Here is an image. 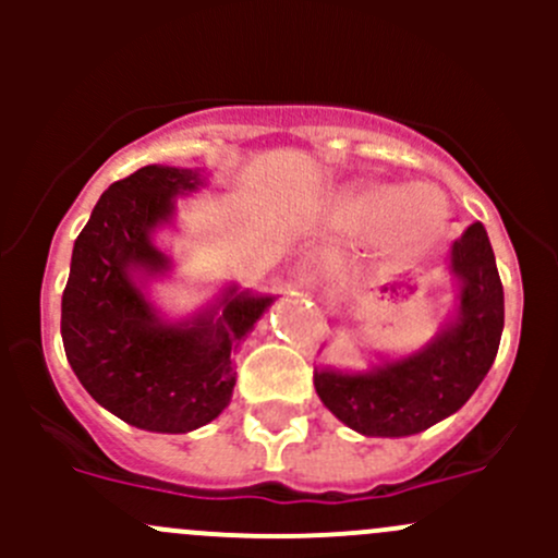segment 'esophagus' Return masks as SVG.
I'll list each match as a JSON object with an SVG mask.
<instances>
[{"mask_svg": "<svg viewBox=\"0 0 558 558\" xmlns=\"http://www.w3.org/2000/svg\"><path fill=\"white\" fill-rule=\"evenodd\" d=\"M329 269V256L320 247H313L300 258V278L305 286H318Z\"/></svg>", "mask_w": 558, "mask_h": 558, "instance_id": "obj_1", "label": "esophagus"}]
</instances>
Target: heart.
I'll use <instances>...</instances> for the list:
<instances>
[{"instance_id":"heart-1","label":"heart","mask_w":558,"mask_h":558,"mask_svg":"<svg viewBox=\"0 0 558 558\" xmlns=\"http://www.w3.org/2000/svg\"><path fill=\"white\" fill-rule=\"evenodd\" d=\"M351 218L362 232L384 234L391 247H421L446 227L448 205L432 189L375 185L353 199Z\"/></svg>"}]
</instances>
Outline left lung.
<instances>
[{"mask_svg":"<svg viewBox=\"0 0 558 558\" xmlns=\"http://www.w3.org/2000/svg\"><path fill=\"white\" fill-rule=\"evenodd\" d=\"M451 272L461 283L459 318L432 345L373 373H313L320 402L367 437H408L456 413L492 369L505 326V294L483 223L453 243Z\"/></svg>","mask_w":558,"mask_h":558,"instance_id":"1","label":"left lung"}]
</instances>
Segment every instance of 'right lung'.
I'll list each match as a JSON object with an SVG mask.
<instances>
[{"label":"right lung","mask_w":558,"mask_h":558,"mask_svg":"<svg viewBox=\"0 0 558 558\" xmlns=\"http://www.w3.org/2000/svg\"><path fill=\"white\" fill-rule=\"evenodd\" d=\"M199 174L148 165L99 196L72 247L61 296V340L83 388L126 424L183 435L210 424L229 404L234 353L272 296L229 289L218 313L161 324L134 272H161L170 258L150 234L170 221L174 194Z\"/></svg>","instance_id":"right-lung-1"}]
</instances>
